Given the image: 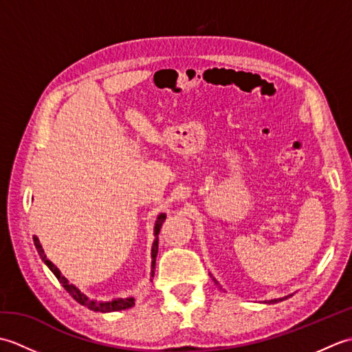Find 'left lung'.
I'll return each mask as SVG.
<instances>
[{"instance_id": "8db88e82", "label": "left lung", "mask_w": 352, "mask_h": 352, "mask_svg": "<svg viewBox=\"0 0 352 352\" xmlns=\"http://www.w3.org/2000/svg\"><path fill=\"white\" fill-rule=\"evenodd\" d=\"M283 300H286V298H280V300H271L269 301V304H274V302H278V301H283ZM266 302V301H265Z\"/></svg>"}]
</instances>
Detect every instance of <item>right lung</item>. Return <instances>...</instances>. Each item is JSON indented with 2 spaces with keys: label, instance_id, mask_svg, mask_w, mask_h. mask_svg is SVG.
<instances>
[{
  "label": "right lung",
  "instance_id": "add662e5",
  "mask_svg": "<svg viewBox=\"0 0 352 352\" xmlns=\"http://www.w3.org/2000/svg\"><path fill=\"white\" fill-rule=\"evenodd\" d=\"M164 219H166V214L164 213H160L159 216H157V221H155V227H154V243H153V250H151V257H153V271H151V276H154V266H155V257H157V252H159V233H160V228L163 226ZM34 241V246L37 252H39L41 258L43 260V263L47 265L50 267V271L54 274L57 276V280L60 281L62 286L66 289V292L76 300L77 302H80L81 305H85V307H87L89 310H94V311H101V313H109V311H119V310H125V309H130L134 305V298L130 296V298H118V300H113V301H107V302H102V301H95V300H91V298H87L83 292H80V289H77L74 284H71L68 280L65 278V276L62 275V272L58 271L57 266L52 263L51 260L47 258V256H45V252L42 250V245L39 243V239H37L36 236L33 237Z\"/></svg>",
  "mask_w": 352,
  "mask_h": 352
}]
</instances>
